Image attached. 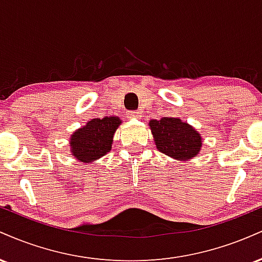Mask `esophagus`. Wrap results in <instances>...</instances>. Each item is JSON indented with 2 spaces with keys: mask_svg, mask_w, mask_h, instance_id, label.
Instances as JSON below:
<instances>
[{
  "mask_svg": "<svg viewBox=\"0 0 262 262\" xmlns=\"http://www.w3.org/2000/svg\"><path fill=\"white\" fill-rule=\"evenodd\" d=\"M127 116H128V118H135V119H139L141 117L139 111H129Z\"/></svg>",
  "mask_w": 262,
  "mask_h": 262,
  "instance_id": "1",
  "label": "esophagus"
}]
</instances>
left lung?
Here are the masks:
<instances>
[{
  "mask_svg": "<svg viewBox=\"0 0 262 262\" xmlns=\"http://www.w3.org/2000/svg\"><path fill=\"white\" fill-rule=\"evenodd\" d=\"M154 140L162 154L177 160H188L200 152L202 146L201 135L187 123L179 118L164 117L159 121H150Z\"/></svg>",
  "mask_w": 262,
  "mask_h": 262,
  "instance_id": "8db88e82",
  "label": "left lung"
}]
</instances>
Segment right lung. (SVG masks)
<instances>
[{
	"instance_id": "1",
	"label": "right lung",
	"mask_w": 262,
	"mask_h": 262,
	"mask_svg": "<svg viewBox=\"0 0 262 262\" xmlns=\"http://www.w3.org/2000/svg\"><path fill=\"white\" fill-rule=\"evenodd\" d=\"M121 124L117 117L92 119L85 127L71 135V151L80 161L87 162L100 159L112 148V138Z\"/></svg>"
}]
</instances>
